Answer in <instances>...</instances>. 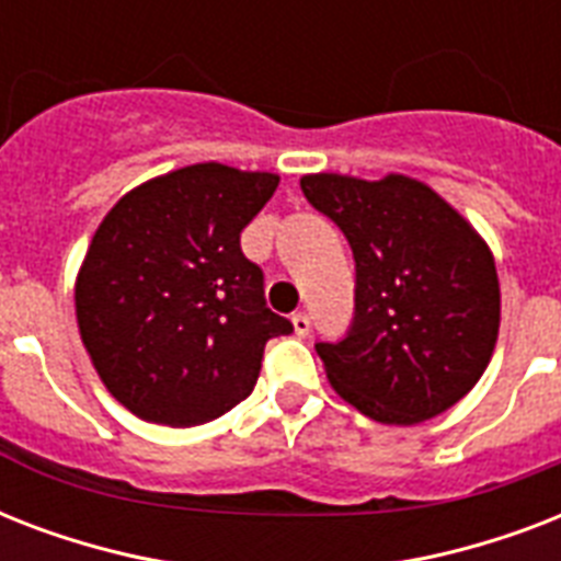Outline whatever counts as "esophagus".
Listing matches in <instances>:
<instances>
[{"label": "esophagus", "instance_id": "1", "mask_svg": "<svg viewBox=\"0 0 561 561\" xmlns=\"http://www.w3.org/2000/svg\"><path fill=\"white\" fill-rule=\"evenodd\" d=\"M290 323H294V334H297V337H308V332H311V320H308V314L299 311V314L290 317Z\"/></svg>", "mask_w": 561, "mask_h": 561}]
</instances>
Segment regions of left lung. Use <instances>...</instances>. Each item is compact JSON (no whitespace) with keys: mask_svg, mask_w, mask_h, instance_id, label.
<instances>
[{"mask_svg":"<svg viewBox=\"0 0 561 561\" xmlns=\"http://www.w3.org/2000/svg\"><path fill=\"white\" fill-rule=\"evenodd\" d=\"M308 203L355 255V320L317 343L334 392L381 425H419L480 381L501 329L495 255L422 180L306 174Z\"/></svg>","mask_w":561,"mask_h":561,"instance_id":"obj_1","label":"left lung"}]
</instances>
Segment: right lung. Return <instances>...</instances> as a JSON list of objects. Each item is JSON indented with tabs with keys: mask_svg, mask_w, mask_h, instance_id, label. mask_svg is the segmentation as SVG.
Returning a JSON list of instances; mask_svg holds the SVG:
<instances>
[{
	"mask_svg": "<svg viewBox=\"0 0 561 561\" xmlns=\"http://www.w3.org/2000/svg\"><path fill=\"white\" fill-rule=\"evenodd\" d=\"M279 174L197 162L130 188L75 279L83 350L110 396L153 425L224 416L255 387L264 343L294 325L264 306L241 229Z\"/></svg>",
	"mask_w": 561,
	"mask_h": 561,
	"instance_id": "1",
	"label": "right lung"
}]
</instances>
